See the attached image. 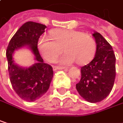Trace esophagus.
Returning <instances> with one entry per match:
<instances>
[{
    "instance_id": "1",
    "label": "esophagus",
    "mask_w": 123,
    "mask_h": 123,
    "mask_svg": "<svg viewBox=\"0 0 123 123\" xmlns=\"http://www.w3.org/2000/svg\"><path fill=\"white\" fill-rule=\"evenodd\" d=\"M68 70V68L61 67V66H53V70Z\"/></svg>"
}]
</instances>
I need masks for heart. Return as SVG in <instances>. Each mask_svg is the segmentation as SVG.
<instances>
[{"mask_svg": "<svg viewBox=\"0 0 123 123\" xmlns=\"http://www.w3.org/2000/svg\"><path fill=\"white\" fill-rule=\"evenodd\" d=\"M53 41L46 37H40L38 49L43 57L48 62H53L62 52H65L57 62L70 65L74 62L86 64L93 56L95 41L90 34L74 30H55L50 32Z\"/></svg>", "mask_w": 123, "mask_h": 123, "instance_id": "b5f03b06", "label": "heart"}]
</instances>
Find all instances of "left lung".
<instances>
[{
    "label": "left lung",
    "mask_w": 123,
    "mask_h": 123,
    "mask_svg": "<svg viewBox=\"0 0 123 123\" xmlns=\"http://www.w3.org/2000/svg\"><path fill=\"white\" fill-rule=\"evenodd\" d=\"M92 36L96 52L92 61L81 68V79L76 84L80 95L90 103H98L110 94L115 79V55L110 43L98 32Z\"/></svg>",
    "instance_id": "left-lung-1"
}]
</instances>
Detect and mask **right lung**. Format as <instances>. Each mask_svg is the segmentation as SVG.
Wrapping results in <instances>:
<instances>
[{"mask_svg":"<svg viewBox=\"0 0 123 123\" xmlns=\"http://www.w3.org/2000/svg\"><path fill=\"white\" fill-rule=\"evenodd\" d=\"M46 28L43 24L26 22L12 36L6 50L12 88L20 98L28 102L39 99L48 91L53 76L52 66L43 62L37 49L38 40ZM23 47L32 51L37 62L29 68L18 66L12 58L14 52Z\"/></svg>","mask_w":123,"mask_h":123,"instance_id":"obj_1","label":"right lung"}]
</instances>
